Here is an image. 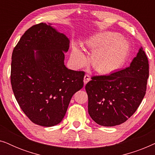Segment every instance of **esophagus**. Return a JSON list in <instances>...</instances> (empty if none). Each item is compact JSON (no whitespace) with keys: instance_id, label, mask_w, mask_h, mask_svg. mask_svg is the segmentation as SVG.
<instances>
[{"instance_id":"1","label":"esophagus","mask_w":155,"mask_h":155,"mask_svg":"<svg viewBox=\"0 0 155 155\" xmlns=\"http://www.w3.org/2000/svg\"><path fill=\"white\" fill-rule=\"evenodd\" d=\"M90 80V78L88 75H85L84 77V84H86Z\"/></svg>"}]
</instances>
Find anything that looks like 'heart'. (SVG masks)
Wrapping results in <instances>:
<instances>
[{"mask_svg": "<svg viewBox=\"0 0 155 155\" xmlns=\"http://www.w3.org/2000/svg\"><path fill=\"white\" fill-rule=\"evenodd\" d=\"M89 49L93 51L91 63L95 71L101 74L110 73L124 64L130 50L128 40L119 34L104 31L91 37L85 41ZM71 61L75 68L84 66L87 57L76 44L72 46Z\"/></svg>", "mask_w": 155, "mask_h": 155, "instance_id": "obj_1", "label": "heart"}]
</instances>
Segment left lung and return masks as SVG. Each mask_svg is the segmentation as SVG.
I'll list each match as a JSON object with an SVG mask.
<instances>
[{
  "mask_svg": "<svg viewBox=\"0 0 155 155\" xmlns=\"http://www.w3.org/2000/svg\"><path fill=\"white\" fill-rule=\"evenodd\" d=\"M148 77L149 63L142 46L129 67L92 77L85 86L92 119L107 127L126 121L145 97Z\"/></svg>",
  "mask_w": 155,
  "mask_h": 155,
  "instance_id": "8db88e82",
  "label": "left lung"
}]
</instances>
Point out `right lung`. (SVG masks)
Returning a JSON list of instances; mask_svg holds the SVG:
<instances>
[{
	"label": "right lung",
	"mask_w": 155,
	"mask_h": 155,
	"mask_svg": "<svg viewBox=\"0 0 155 155\" xmlns=\"http://www.w3.org/2000/svg\"><path fill=\"white\" fill-rule=\"evenodd\" d=\"M40 23L25 31L12 54V89L18 104L35 124H60L73 95L83 87L84 72L67 68L70 39Z\"/></svg>",
	"instance_id": "add662e5"
}]
</instances>
